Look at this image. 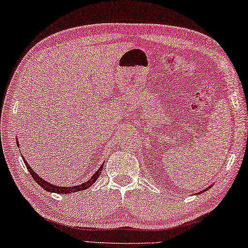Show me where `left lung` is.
<instances>
[{
	"mask_svg": "<svg viewBox=\"0 0 248 248\" xmlns=\"http://www.w3.org/2000/svg\"><path fill=\"white\" fill-rule=\"evenodd\" d=\"M209 187H210V186H209ZM209 187H207V188H205V190H204V191H202V192H205V191H207V190H208V188H209Z\"/></svg>",
	"mask_w": 248,
	"mask_h": 248,
	"instance_id": "left-lung-1",
	"label": "left lung"
}]
</instances>
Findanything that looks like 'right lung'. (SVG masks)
<instances>
[{
	"label": "right lung",
	"instance_id": "obj_1",
	"mask_svg": "<svg viewBox=\"0 0 248 248\" xmlns=\"http://www.w3.org/2000/svg\"><path fill=\"white\" fill-rule=\"evenodd\" d=\"M17 146H19V144H18L17 142ZM22 159H24V163L26 165L27 169H28L29 173L31 174V177H32L34 179V181L38 183V186H41L42 188H44V190L47 191V192H53V193H58V194H69V193H74V192H80V191H83L85 190V188H88L92 186V184L96 181L97 178L100 177L101 174V171L103 170V167L101 166L100 168H98V170L96 171L95 173L92 174L91 179L89 180V181H87L85 183H81L79 184V186H54V184L52 183H48L47 181H46V180L42 179L40 175H38V173H35V171H33L32 169H31V167L29 166V164L27 163V160L24 158V156H21Z\"/></svg>",
	"mask_w": 248,
	"mask_h": 248
}]
</instances>
